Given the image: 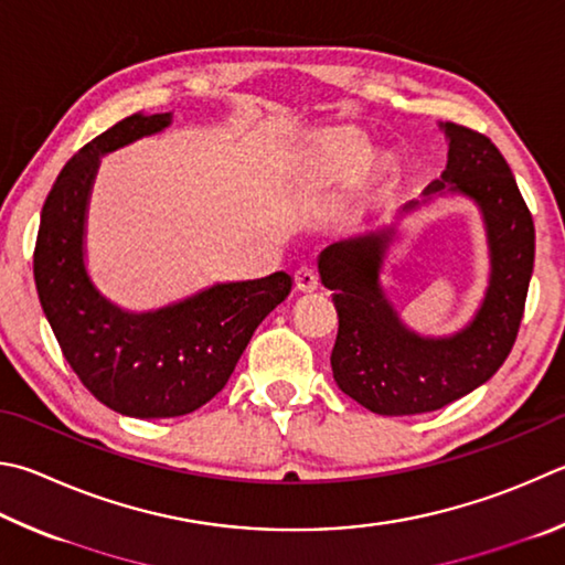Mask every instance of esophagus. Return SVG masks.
Here are the masks:
<instances>
[{
  "instance_id": "esophagus-1",
  "label": "esophagus",
  "mask_w": 565,
  "mask_h": 565,
  "mask_svg": "<svg viewBox=\"0 0 565 565\" xmlns=\"http://www.w3.org/2000/svg\"><path fill=\"white\" fill-rule=\"evenodd\" d=\"M296 289L299 291H303V294H311V291H316L318 289V271L313 269V266H301L299 271H296Z\"/></svg>"
}]
</instances>
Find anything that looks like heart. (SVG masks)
Instances as JSON below:
<instances>
[{"label": "heart", "mask_w": 565, "mask_h": 565, "mask_svg": "<svg viewBox=\"0 0 565 565\" xmlns=\"http://www.w3.org/2000/svg\"><path fill=\"white\" fill-rule=\"evenodd\" d=\"M335 158H338V166H341L348 172H353V170H358V168L363 166L365 158H367V152H365V148L361 146V142L343 140V142H338Z\"/></svg>", "instance_id": "obj_1"}]
</instances>
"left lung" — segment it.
<instances>
[{
  "label": "left lung",
  "mask_w": 565,
  "mask_h": 565,
  "mask_svg": "<svg viewBox=\"0 0 565 565\" xmlns=\"http://www.w3.org/2000/svg\"><path fill=\"white\" fill-rule=\"evenodd\" d=\"M449 140L443 178L425 198L459 192L477 202L489 242V286L475 318L459 333L425 338L399 321L381 289L383 256L395 224L326 247L318 271L333 291L338 335L333 381L375 415L433 413L487 383L514 348L536 252L533 220L499 148L481 132L445 122ZM419 202H407L403 214Z\"/></svg>",
  "instance_id": "1"
}]
</instances>
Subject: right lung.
Masks as SVG:
<instances>
[{
    "label": "right lung",
    "mask_w": 565,
    "mask_h": 565,
    "mask_svg": "<svg viewBox=\"0 0 565 565\" xmlns=\"http://www.w3.org/2000/svg\"><path fill=\"white\" fill-rule=\"evenodd\" d=\"M170 120V113H136L81 148L49 192L34 247L39 301L61 353L90 395L142 419L180 417L210 403L227 385L256 326L291 291V276L276 271L132 313L90 281L84 234L100 156L160 132Z\"/></svg>",
    "instance_id": "1"
}]
</instances>
